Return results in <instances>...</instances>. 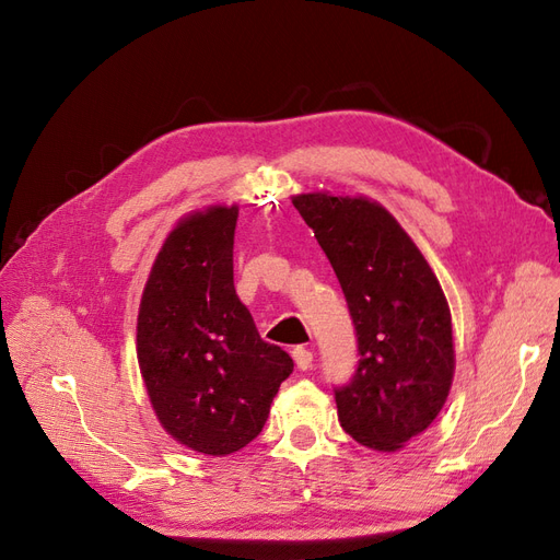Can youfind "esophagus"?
<instances>
[{"mask_svg": "<svg viewBox=\"0 0 560 560\" xmlns=\"http://www.w3.org/2000/svg\"><path fill=\"white\" fill-rule=\"evenodd\" d=\"M292 358H294V362H296V366L301 371H306V369L313 366V352L306 350V348H294L292 350Z\"/></svg>", "mask_w": 560, "mask_h": 560, "instance_id": "1", "label": "esophagus"}]
</instances>
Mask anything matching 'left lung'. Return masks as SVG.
I'll list each match as a JSON object with an SVG mask.
<instances>
[{
    "label": "left lung",
    "mask_w": 560,
    "mask_h": 560,
    "mask_svg": "<svg viewBox=\"0 0 560 560\" xmlns=\"http://www.w3.org/2000/svg\"><path fill=\"white\" fill-rule=\"evenodd\" d=\"M341 282L358 334V369L334 387L341 428L397 451L446 404L455 352L451 311L430 264L378 202L329 194L292 198Z\"/></svg>",
    "instance_id": "8db88e82"
}]
</instances>
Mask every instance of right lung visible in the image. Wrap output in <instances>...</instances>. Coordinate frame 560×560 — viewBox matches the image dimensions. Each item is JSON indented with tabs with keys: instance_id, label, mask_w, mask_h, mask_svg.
<instances>
[{
	"instance_id": "right-lung-1",
	"label": "right lung",
	"mask_w": 560,
	"mask_h": 560,
	"mask_svg": "<svg viewBox=\"0 0 560 560\" xmlns=\"http://www.w3.org/2000/svg\"><path fill=\"white\" fill-rule=\"evenodd\" d=\"M238 208L194 212L167 235L138 315V362L165 432L229 455L257 439L294 362L266 343L233 287Z\"/></svg>"
}]
</instances>
